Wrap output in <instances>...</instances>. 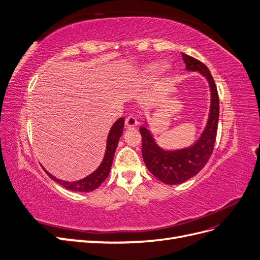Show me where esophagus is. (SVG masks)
I'll use <instances>...</instances> for the list:
<instances>
[{
  "instance_id": "esophagus-1",
  "label": "esophagus",
  "mask_w": 260,
  "mask_h": 260,
  "mask_svg": "<svg viewBox=\"0 0 260 260\" xmlns=\"http://www.w3.org/2000/svg\"><path fill=\"white\" fill-rule=\"evenodd\" d=\"M124 123H125V127H127V128H135L138 125V120H137L136 116L129 115L127 118H125Z\"/></svg>"
}]
</instances>
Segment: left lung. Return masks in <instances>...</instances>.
Instances as JSON below:
<instances>
[{"label":"left lung","instance_id":"1","mask_svg":"<svg viewBox=\"0 0 260 260\" xmlns=\"http://www.w3.org/2000/svg\"><path fill=\"white\" fill-rule=\"evenodd\" d=\"M182 58L186 70L199 72L207 79L211 92L210 111L207 124L201 138L192 146L178 151H165L156 144L146 127L142 125L140 128L142 137V155L146 167L154 177L166 184L183 183L199 174L214 151L218 129L219 96L209 69L199 59L184 53H182Z\"/></svg>","mask_w":260,"mask_h":260}]
</instances>
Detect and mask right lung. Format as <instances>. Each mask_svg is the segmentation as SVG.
<instances>
[{"instance_id": "add662e5", "label": "right lung", "mask_w": 260, "mask_h": 260, "mask_svg": "<svg viewBox=\"0 0 260 260\" xmlns=\"http://www.w3.org/2000/svg\"><path fill=\"white\" fill-rule=\"evenodd\" d=\"M123 124H124V119L123 118H119L111 128V131L108 133L107 137V145H106V151L103 161L99 166V168L93 171L91 175L88 177H85L81 180L75 181V182H68V181H64L55 178L52 176L49 171H46L43 167V170L46 172L52 180H54L55 182H57L61 186H64L67 190H70L73 192H91L93 190L98 188L102 183L104 182L106 178L109 175V171H111L112 168V164L114 159V154L117 148L118 142H119V138L122 135V129H123Z\"/></svg>"}]
</instances>
